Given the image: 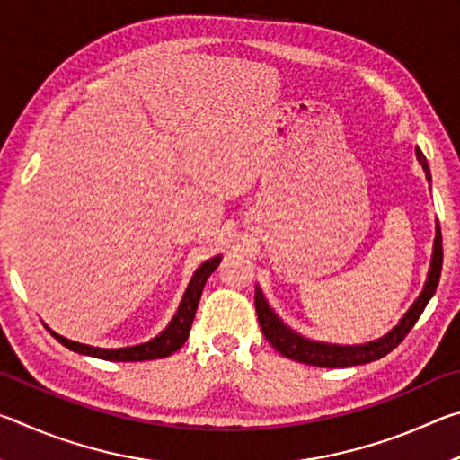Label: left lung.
Listing matches in <instances>:
<instances>
[{
	"instance_id": "left-lung-1",
	"label": "left lung",
	"mask_w": 460,
	"mask_h": 460,
	"mask_svg": "<svg viewBox=\"0 0 460 460\" xmlns=\"http://www.w3.org/2000/svg\"><path fill=\"white\" fill-rule=\"evenodd\" d=\"M416 158L420 164H422L424 172L430 181V168H428V162L424 154L416 147ZM440 270H442V233L440 227H436V239H434V253H432V263L430 271H428V279L422 294L418 296V300L411 305L398 326H394L385 337L377 341L365 342V345H329V342H316L300 337L298 332L288 329V326L279 321V318L271 313L268 302L263 300V294L260 288L255 290V313H258V321L261 326L263 337L270 341V345L276 349L279 355L288 357V359L306 363V365H316V367H351V365H363L377 361L387 353H392L400 342L406 339V334L411 331V326L416 324L420 314L424 313L428 302L438 288L440 279Z\"/></svg>"
}]
</instances>
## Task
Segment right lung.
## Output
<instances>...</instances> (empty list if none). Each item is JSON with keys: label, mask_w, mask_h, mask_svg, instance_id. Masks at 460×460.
<instances>
[{"label": "right lung", "mask_w": 460, "mask_h": 460, "mask_svg": "<svg viewBox=\"0 0 460 460\" xmlns=\"http://www.w3.org/2000/svg\"><path fill=\"white\" fill-rule=\"evenodd\" d=\"M219 261H221V258L217 255V258L205 261L197 271H194V276L190 279L189 288H186L181 306H178V313L174 314L172 321H170V324L158 334V337L147 341V342H142V345L126 347V349H99V347L83 345V342L68 341L65 337H60V334H57V332H52V337L57 339L60 345H65L66 349H71V351H75V353L97 357V359H105V361L164 359V357L176 353L178 349L184 345L186 339H189L190 326L194 321V313H197V306H199V300L202 294V288H205V284H207V278L213 274L217 266H219Z\"/></svg>", "instance_id": "obj_1"}]
</instances>
